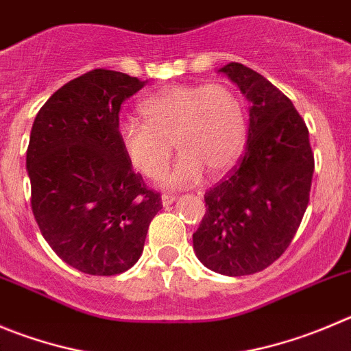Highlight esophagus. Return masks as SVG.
Masks as SVG:
<instances>
[{
	"mask_svg": "<svg viewBox=\"0 0 351 351\" xmlns=\"http://www.w3.org/2000/svg\"><path fill=\"white\" fill-rule=\"evenodd\" d=\"M176 201V195H171V194H165L162 197H160V202H162V206H171L173 202Z\"/></svg>",
	"mask_w": 351,
	"mask_h": 351,
	"instance_id": "esophagus-1",
	"label": "esophagus"
}]
</instances>
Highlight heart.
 Returning a JSON list of instances; mask_svg holds the SVG:
<instances>
[{"label":"heart","instance_id":"heart-1","mask_svg":"<svg viewBox=\"0 0 351 351\" xmlns=\"http://www.w3.org/2000/svg\"><path fill=\"white\" fill-rule=\"evenodd\" d=\"M145 123L121 119L117 140L130 162L147 178L162 176V185L182 189L201 182L202 173L221 175L235 165L245 142L241 98L225 84H169L140 104Z\"/></svg>","mask_w":351,"mask_h":351}]
</instances>
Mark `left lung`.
<instances>
[{
  "instance_id": "left-lung-1",
  "label": "left lung",
  "mask_w": 351,
  "mask_h": 351,
  "mask_svg": "<svg viewBox=\"0 0 351 351\" xmlns=\"http://www.w3.org/2000/svg\"><path fill=\"white\" fill-rule=\"evenodd\" d=\"M218 72L250 100L247 143L227 178L206 192V215L192 239L204 267L241 277L265 270L289 247L315 162L308 128L279 88L237 62Z\"/></svg>"
}]
</instances>
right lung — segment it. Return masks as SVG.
<instances>
[{
  "label": "right lung",
  "mask_w": 351,
  "mask_h": 351,
  "mask_svg": "<svg viewBox=\"0 0 351 351\" xmlns=\"http://www.w3.org/2000/svg\"><path fill=\"white\" fill-rule=\"evenodd\" d=\"M147 81L95 69L39 109L27 147L31 206L51 250L90 275H117L142 256L162 204L117 140L121 104Z\"/></svg>",
  "instance_id": "right-lung-1"
}]
</instances>
